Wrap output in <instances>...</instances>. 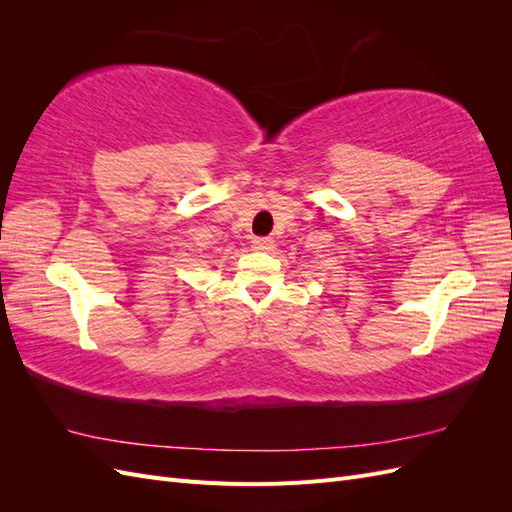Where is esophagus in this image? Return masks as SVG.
Listing matches in <instances>:
<instances>
[{
    "label": "esophagus",
    "instance_id": "34e87169",
    "mask_svg": "<svg viewBox=\"0 0 512 512\" xmlns=\"http://www.w3.org/2000/svg\"><path fill=\"white\" fill-rule=\"evenodd\" d=\"M252 247H254L256 252H273L275 243H273L271 237H254L252 239Z\"/></svg>",
    "mask_w": 512,
    "mask_h": 512
}]
</instances>
